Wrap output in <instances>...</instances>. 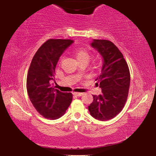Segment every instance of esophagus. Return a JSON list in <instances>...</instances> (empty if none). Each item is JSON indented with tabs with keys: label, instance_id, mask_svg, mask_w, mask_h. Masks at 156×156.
Wrapping results in <instances>:
<instances>
[{
	"label": "esophagus",
	"instance_id": "1",
	"mask_svg": "<svg viewBox=\"0 0 156 156\" xmlns=\"http://www.w3.org/2000/svg\"><path fill=\"white\" fill-rule=\"evenodd\" d=\"M73 95H76V96H79V97H80V96H82V95H83V93H76V92H74V93H73Z\"/></svg>",
	"mask_w": 156,
	"mask_h": 156
}]
</instances>
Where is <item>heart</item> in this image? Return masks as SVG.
Listing matches in <instances>:
<instances>
[{"label": "heart", "instance_id": "1", "mask_svg": "<svg viewBox=\"0 0 156 156\" xmlns=\"http://www.w3.org/2000/svg\"><path fill=\"white\" fill-rule=\"evenodd\" d=\"M74 55L76 57L77 61H85L88 63L91 59L92 54L87 50L84 49H77L74 52Z\"/></svg>", "mask_w": 156, "mask_h": 156}]
</instances>
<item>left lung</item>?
Listing matches in <instances>:
<instances>
[{
    "instance_id": "8db88e82",
    "label": "left lung",
    "mask_w": 156,
    "mask_h": 156,
    "mask_svg": "<svg viewBox=\"0 0 156 156\" xmlns=\"http://www.w3.org/2000/svg\"><path fill=\"white\" fill-rule=\"evenodd\" d=\"M91 46L101 55L103 63L101 74L95 80L102 93L93 95L88 110L93 118L104 122L114 118L124 107L129 89V69L124 55L112 42L93 40Z\"/></svg>"
}]
</instances>
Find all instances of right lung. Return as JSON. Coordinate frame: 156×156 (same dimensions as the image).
<instances>
[{"label": "right lung", "instance_id": "add662e5", "mask_svg": "<svg viewBox=\"0 0 156 156\" xmlns=\"http://www.w3.org/2000/svg\"><path fill=\"white\" fill-rule=\"evenodd\" d=\"M74 42L72 40L49 39L34 54L27 77L30 101L40 115L57 119L64 114L72 103L71 93H62L52 86L59 58Z\"/></svg>", "mask_w": 156, "mask_h": 156}]
</instances>
